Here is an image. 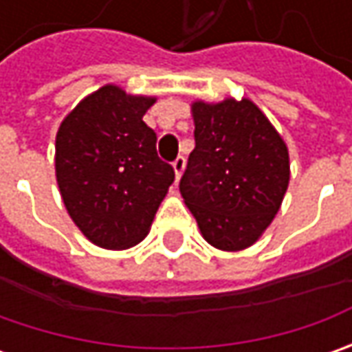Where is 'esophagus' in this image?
<instances>
[{
  "label": "esophagus",
  "mask_w": 352,
  "mask_h": 352,
  "mask_svg": "<svg viewBox=\"0 0 352 352\" xmlns=\"http://www.w3.org/2000/svg\"><path fill=\"white\" fill-rule=\"evenodd\" d=\"M172 168H174V176H176V184L180 182V178H182L184 168H186V158L184 156H178L176 160H174V164H172Z\"/></svg>",
  "instance_id": "34e87169"
}]
</instances>
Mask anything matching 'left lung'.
<instances>
[{
  "mask_svg": "<svg viewBox=\"0 0 352 352\" xmlns=\"http://www.w3.org/2000/svg\"><path fill=\"white\" fill-rule=\"evenodd\" d=\"M196 148L180 180L184 204L215 249L252 247L274 221L290 184V155L249 98L190 105Z\"/></svg>",
  "mask_w": 352,
  "mask_h": 352,
  "instance_id": "obj_1",
  "label": "left lung"
}]
</instances>
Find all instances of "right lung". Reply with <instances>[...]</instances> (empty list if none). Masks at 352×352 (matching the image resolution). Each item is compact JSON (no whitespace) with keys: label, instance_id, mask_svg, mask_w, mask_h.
<instances>
[{"label":"right lung","instance_id":"obj_1","mask_svg":"<svg viewBox=\"0 0 352 352\" xmlns=\"http://www.w3.org/2000/svg\"><path fill=\"white\" fill-rule=\"evenodd\" d=\"M155 96L105 84L62 119L54 172L64 208L82 235L109 250L148 235L174 170L156 155V133L142 121Z\"/></svg>","mask_w":352,"mask_h":352}]
</instances>
